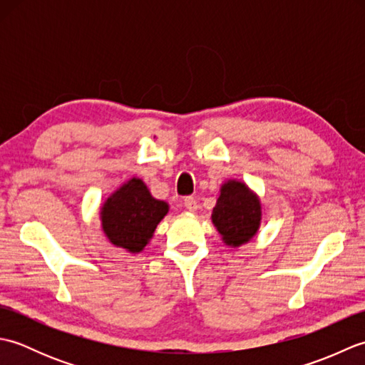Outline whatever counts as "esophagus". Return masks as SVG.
<instances>
[{
  "instance_id": "obj_1",
  "label": "esophagus",
  "mask_w": 365,
  "mask_h": 365,
  "mask_svg": "<svg viewBox=\"0 0 365 365\" xmlns=\"http://www.w3.org/2000/svg\"><path fill=\"white\" fill-rule=\"evenodd\" d=\"M183 205H185V208H187L188 212H191V213H195L196 210H197V200L192 197V196H188V197H185L183 199Z\"/></svg>"
}]
</instances>
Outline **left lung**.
Masks as SVG:
<instances>
[{"instance_id": "8db88e82", "label": "left lung", "mask_w": 365, "mask_h": 365, "mask_svg": "<svg viewBox=\"0 0 365 365\" xmlns=\"http://www.w3.org/2000/svg\"><path fill=\"white\" fill-rule=\"evenodd\" d=\"M212 222L227 246L246 245L257 234L262 222L259 196L242 180H226L220 188Z\"/></svg>"}]
</instances>
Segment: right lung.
Instances as JSON below:
<instances>
[{
	"instance_id": "right-lung-1",
	"label": "right lung",
	"mask_w": 365,
	"mask_h": 365,
	"mask_svg": "<svg viewBox=\"0 0 365 365\" xmlns=\"http://www.w3.org/2000/svg\"><path fill=\"white\" fill-rule=\"evenodd\" d=\"M168 212V202L155 199L141 178L131 177L108 196L100 208V220L103 234L114 246L138 254L149 245Z\"/></svg>"
}]
</instances>
